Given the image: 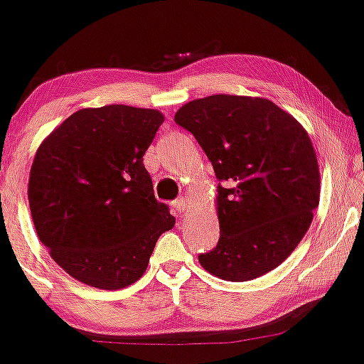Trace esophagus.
I'll list each match as a JSON object with an SVG mask.
<instances>
[{"mask_svg": "<svg viewBox=\"0 0 364 364\" xmlns=\"http://www.w3.org/2000/svg\"><path fill=\"white\" fill-rule=\"evenodd\" d=\"M173 207H174V210H176V213L183 215V212H186L188 203H186L185 198H178V200L173 201Z\"/></svg>", "mask_w": 364, "mask_h": 364, "instance_id": "34e87169", "label": "esophagus"}]
</instances>
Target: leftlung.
Masks as SVG:
<instances>
[{"label": "left lung", "instance_id": "1", "mask_svg": "<svg viewBox=\"0 0 364 364\" xmlns=\"http://www.w3.org/2000/svg\"><path fill=\"white\" fill-rule=\"evenodd\" d=\"M174 122L195 135L220 181V239L200 254V264L227 282H249L282 264L321 198L307 130L269 100L237 95L193 100Z\"/></svg>", "mask_w": 364, "mask_h": 364}]
</instances>
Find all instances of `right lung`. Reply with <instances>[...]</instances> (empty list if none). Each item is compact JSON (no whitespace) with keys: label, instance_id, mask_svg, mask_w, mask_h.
Segmentation results:
<instances>
[{"label":"right lung","instance_id":"1","mask_svg":"<svg viewBox=\"0 0 364 364\" xmlns=\"http://www.w3.org/2000/svg\"><path fill=\"white\" fill-rule=\"evenodd\" d=\"M163 122L151 108H82L38 146L28 179L35 230L77 282L102 290L135 283L159 235L174 227L144 168Z\"/></svg>","mask_w":364,"mask_h":364}]
</instances>
